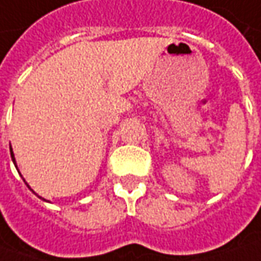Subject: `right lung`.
Instances as JSON below:
<instances>
[{
  "label": "right lung",
  "mask_w": 261,
  "mask_h": 261,
  "mask_svg": "<svg viewBox=\"0 0 261 261\" xmlns=\"http://www.w3.org/2000/svg\"><path fill=\"white\" fill-rule=\"evenodd\" d=\"M10 152H11V158H13V163H14V166H15V160H14V154H13V149L10 148Z\"/></svg>",
  "instance_id": "1"
}]
</instances>
